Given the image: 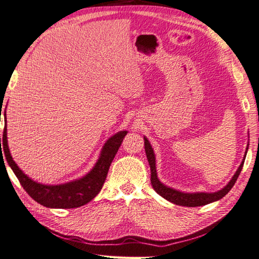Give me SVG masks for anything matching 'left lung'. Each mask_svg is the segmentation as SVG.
<instances>
[{
    "label": "left lung",
    "instance_id": "8db88e82",
    "mask_svg": "<svg viewBox=\"0 0 259 259\" xmlns=\"http://www.w3.org/2000/svg\"><path fill=\"white\" fill-rule=\"evenodd\" d=\"M144 149H145V154H147L148 161H149L150 167H151V184H152V187H153V189L156 191V193L160 196H162L163 198L166 199V200L173 202L175 204L184 205V207H199V205H204V204L217 201V200H220V199L227 195L232 189V187L234 186L235 182L237 181V177L241 174V170L243 168L245 157H246V153L248 150V144H247L246 152H245L243 161L240 165V167L237 168L236 173L234 174L233 177H232V180L229 182L227 186L222 188L221 190L217 191V193H191V194H188V193H182V191H180V190H176V189L165 186V185L158 181V178H157L154 152H153V149H152V147H151L149 140L145 137H144Z\"/></svg>",
    "mask_w": 259,
    "mask_h": 259
}]
</instances>
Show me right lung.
Returning a JSON list of instances; mask_svg holds the SVG:
<instances>
[{
    "mask_svg": "<svg viewBox=\"0 0 259 259\" xmlns=\"http://www.w3.org/2000/svg\"><path fill=\"white\" fill-rule=\"evenodd\" d=\"M6 114H4V122L6 123ZM128 131H120L109 138L107 142L103 147L101 156L96 162L95 166L86 174L84 177L79 178L66 184L61 185H42L32 180L23 173V170L17 166V164L13 161V157L10 153L8 145V137H6V125L3 131V140L1 148V138H0V156L5 155L11 168L18 178L22 187L26 190L32 199L38 203H40L47 208L55 209H71L82 207V205L90 202L94 199L105 183L106 177L108 174L110 164L114 160L118 149L120 148L123 138L127 136ZM4 150V155L2 154Z\"/></svg>",
    "mask_w": 259,
    "mask_h": 259,
    "instance_id": "obj_1",
    "label": "right lung"
}]
</instances>
